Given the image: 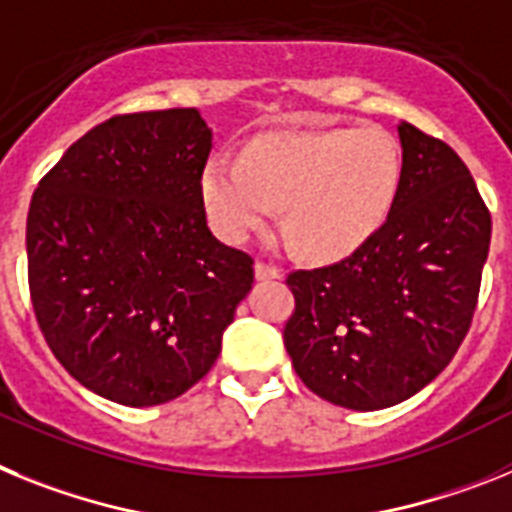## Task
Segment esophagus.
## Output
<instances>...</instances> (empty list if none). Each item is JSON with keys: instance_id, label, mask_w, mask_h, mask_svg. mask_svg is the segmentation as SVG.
Returning a JSON list of instances; mask_svg holds the SVG:
<instances>
[{"instance_id": "esophagus-1", "label": "esophagus", "mask_w": 512, "mask_h": 512, "mask_svg": "<svg viewBox=\"0 0 512 512\" xmlns=\"http://www.w3.org/2000/svg\"><path fill=\"white\" fill-rule=\"evenodd\" d=\"M255 275H257V281H270V278H281L283 270L278 268V265H273V262L257 260L255 262Z\"/></svg>"}]
</instances>
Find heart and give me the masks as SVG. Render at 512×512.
<instances>
[{"label": "heart", "mask_w": 512, "mask_h": 512, "mask_svg": "<svg viewBox=\"0 0 512 512\" xmlns=\"http://www.w3.org/2000/svg\"><path fill=\"white\" fill-rule=\"evenodd\" d=\"M402 159L381 128H322L252 141L242 162L213 157L201 193L213 229L244 242L283 206V229L309 257L355 250L389 216Z\"/></svg>", "instance_id": "b5f03b06"}]
</instances>
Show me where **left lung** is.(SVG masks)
<instances>
[{"mask_svg": "<svg viewBox=\"0 0 512 512\" xmlns=\"http://www.w3.org/2000/svg\"><path fill=\"white\" fill-rule=\"evenodd\" d=\"M389 216L335 265L288 273L283 342L306 389L348 410L410 399L451 363L477 309L492 219L446 141L399 126Z\"/></svg>", "mask_w": 512, "mask_h": 512, "instance_id": "obj_1", "label": "left lung"}]
</instances>
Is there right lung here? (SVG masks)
<instances>
[{"label":"right lung","instance_id":"1","mask_svg":"<svg viewBox=\"0 0 512 512\" xmlns=\"http://www.w3.org/2000/svg\"><path fill=\"white\" fill-rule=\"evenodd\" d=\"M211 146L195 108L113 115L33 193L35 319L56 361L110 402L154 407L198 384L255 281V260L206 224Z\"/></svg>","mask_w":512,"mask_h":512}]
</instances>
